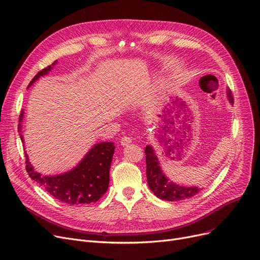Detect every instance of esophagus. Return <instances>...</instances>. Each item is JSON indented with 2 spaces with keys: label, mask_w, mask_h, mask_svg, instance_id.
Wrapping results in <instances>:
<instances>
[{
  "label": "esophagus",
  "mask_w": 260,
  "mask_h": 260,
  "mask_svg": "<svg viewBox=\"0 0 260 260\" xmlns=\"http://www.w3.org/2000/svg\"><path fill=\"white\" fill-rule=\"evenodd\" d=\"M132 141H133L132 137H129V136H123V137L121 138L120 143H121V145L124 146V145H127V144L132 143Z\"/></svg>",
  "instance_id": "obj_1"
}]
</instances>
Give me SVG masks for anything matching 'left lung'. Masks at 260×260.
Instances as JSON below:
<instances>
[{"mask_svg": "<svg viewBox=\"0 0 260 260\" xmlns=\"http://www.w3.org/2000/svg\"><path fill=\"white\" fill-rule=\"evenodd\" d=\"M228 98L230 102L234 103V98L231 90H228ZM145 162H146V178L153 193L165 201H179L189 199L201 191L198 187H184L170 182L162 173L159 160L151 145L145 146Z\"/></svg>", "mask_w": 260, "mask_h": 260, "instance_id": "obj_1", "label": "left lung"}]
</instances>
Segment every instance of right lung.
Here are the masks:
<instances>
[{"mask_svg":"<svg viewBox=\"0 0 260 260\" xmlns=\"http://www.w3.org/2000/svg\"><path fill=\"white\" fill-rule=\"evenodd\" d=\"M56 61L52 66H55ZM49 66L39 71L32 78L28 86L32 85L40 76H43L51 71ZM24 111H21L19 118L18 129L21 132V121L23 120ZM22 142H24L23 136L20 134ZM115 152V145L112 142H100L92 146L82 161L71 171L59 175L47 176L35 171L25 152L26 171L29 177L37 182L44 190L66 204L84 205L99 201L106 192L109 185V169Z\"/></svg>","mask_w":260,"mask_h":260,"instance_id":"add662e5","label":"right lung"}]
</instances>
